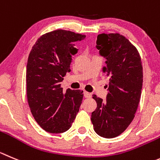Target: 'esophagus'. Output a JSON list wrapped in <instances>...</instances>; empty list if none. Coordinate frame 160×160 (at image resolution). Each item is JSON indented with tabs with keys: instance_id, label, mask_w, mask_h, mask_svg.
Listing matches in <instances>:
<instances>
[{
	"instance_id": "esophagus-1",
	"label": "esophagus",
	"mask_w": 160,
	"mask_h": 160,
	"mask_svg": "<svg viewBox=\"0 0 160 160\" xmlns=\"http://www.w3.org/2000/svg\"><path fill=\"white\" fill-rule=\"evenodd\" d=\"M83 96L85 97V98H91L92 97V95H91V93H89V92H83Z\"/></svg>"
}]
</instances>
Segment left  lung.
<instances>
[{"label":"left lung","mask_w":160,"mask_h":160,"mask_svg":"<svg viewBox=\"0 0 160 160\" xmlns=\"http://www.w3.org/2000/svg\"><path fill=\"white\" fill-rule=\"evenodd\" d=\"M96 48L106 58L103 72L110 77L106 100L93 95L97 108L92 113L94 130L105 138L124 132L135 117L141 99L143 68L135 46L120 34H101Z\"/></svg>","instance_id":"8db88e82"}]
</instances>
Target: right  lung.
<instances>
[{
	"label": "right lung",
	"instance_id": "add662e5",
	"mask_svg": "<svg viewBox=\"0 0 160 160\" xmlns=\"http://www.w3.org/2000/svg\"><path fill=\"white\" fill-rule=\"evenodd\" d=\"M85 35L56 30L42 35L30 52L27 64V96L31 114L46 132L62 133L71 127L79 111L83 91L67 89L61 82L71 71L75 42Z\"/></svg>",
	"mask_w": 160,
	"mask_h": 160
}]
</instances>
